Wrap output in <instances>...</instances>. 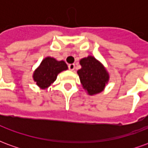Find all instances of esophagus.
<instances>
[{"label": "esophagus", "instance_id": "1", "mask_svg": "<svg viewBox=\"0 0 148 148\" xmlns=\"http://www.w3.org/2000/svg\"><path fill=\"white\" fill-rule=\"evenodd\" d=\"M68 68H69L71 71H74V69H75V64H74V63H72V64H69L68 65Z\"/></svg>", "mask_w": 148, "mask_h": 148}]
</instances>
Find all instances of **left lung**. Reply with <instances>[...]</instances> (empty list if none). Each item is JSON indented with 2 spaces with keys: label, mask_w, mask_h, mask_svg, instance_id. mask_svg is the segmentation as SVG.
Masks as SVG:
<instances>
[{
  "label": "left lung",
  "mask_w": 148,
  "mask_h": 148,
  "mask_svg": "<svg viewBox=\"0 0 148 148\" xmlns=\"http://www.w3.org/2000/svg\"><path fill=\"white\" fill-rule=\"evenodd\" d=\"M80 64L82 68L77 71V74L87 93L94 95L103 91L109 78L103 65L93 56L81 59Z\"/></svg>",
  "instance_id": "1"
}]
</instances>
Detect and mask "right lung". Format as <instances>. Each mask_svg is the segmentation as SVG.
<instances>
[{"instance_id": "add662e5", "label": "right lung", "mask_w": 148, "mask_h": 148, "mask_svg": "<svg viewBox=\"0 0 148 148\" xmlns=\"http://www.w3.org/2000/svg\"><path fill=\"white\" fill-rule=\"evenodd\" d=\"M67 69V65L64 61H57L54 58L47 57L34 72V81L38 86L44 90L56 80L60 72Z\"/></svg>"}]
</instances>
